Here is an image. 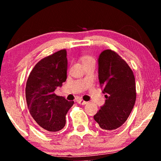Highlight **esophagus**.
<instances>
[{"label":"esophagus","instance_id":"1","mask_svg":"<svg viewBox=\"0 0 161 161\" xmlns=\"http://www.w3.org/2000/svg\"><path fill=\"white\" fill-rule=\"evenodd\" d=\"M77 102L79 103V104H81V105H85L87 103L86 102H85V101H84L82 99H77Z\"/></svg>","mask_w":161,"mask_h":161}]
</instances>
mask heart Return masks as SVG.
Instances as JSON below:
<instances>
[{
	"label": "heart",
	"mask_w": 161,
	"mask_h": 161,
	"mask_svg": "<svg viewBox=\"0 0 161 161\" xmlns=\"http://www.w3.org/2000/svg\"><path fill=\"white\" fill-rule=\"evenodd\" d=\"M81 62H82L83 64L88 63V62H94V58L90 56H84L83 58H81Z\"/></svg>",
	"instance_id": "obj_1"
}]
</instances>
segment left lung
Segmentation results:
<instances>
[{
    "label": "left lung",
    "instance_id": "8db88e82",
    "mask_svg": "<svg viewBox=\"0 0 161 161\" xmlns=\"http://www.w3.org/2000/svg\"><path fill=\"white\" fill-rule=\"evenodd\" d=\"M98 73L106 101L94 119L102 129L115 130L125 123L134 107V75L126 62L111 50L99 54Z\"/></svg>",
    "mask_w": 161,
    "mask_h": 161
}]
</instances>
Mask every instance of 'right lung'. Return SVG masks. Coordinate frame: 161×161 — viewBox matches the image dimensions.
<instances>
[{"label":"right lung","instance_id":"1","mask_svg":"<svg viewBox=\"0 0 161 161\" xmlns=\"http://www.w3.org/2000/svg\"><path fill=\"white\" fill-rule=\"evenodd\" d=\"M66 50H59L35 64L27 80L25 97L28 110L42 130L56 132L66 124V114L73 101L54 93L67 80Z\"/></svg>","mask_w":161,"mask_h":161}]
</instances>
